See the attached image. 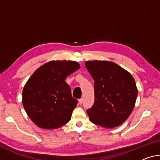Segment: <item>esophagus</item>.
<instances>
[{"label": "esophagus", "instance_id": "1", "mask_svg": "<svg viewBox=\"0 0 160 160\" xmlns=\"http://www.w3.org/2000/svg\"><path fill=\"white\" fill-rule=\"evenodd\" d=\"M78 102H79L80 104H82V103H83V99H82V98H81V99H78Z\"/></svg>", "mask_w": 160, "mask_h": 160}]
</instances>
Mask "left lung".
I'll use <instances>...</instances> for the list:
<instances>
[{
    "mask_svg": "<svg viewBox=\"0 0 160 160\" xmlns=\"http://www.w3.org/2000/svg\"><path fill=\"white\" fill-rule=\"evenodd\" d=\"M85 65L94 80V103L87 111L90 121L103 127L119 126L135 105L138 92L133 77L110 61H87Z\"/></svg>",
    "mask_w": 160,
    "mask_h": 160,
    "instance_id": "left-lung-1",
    "label": "left lung"
}]
</instances>
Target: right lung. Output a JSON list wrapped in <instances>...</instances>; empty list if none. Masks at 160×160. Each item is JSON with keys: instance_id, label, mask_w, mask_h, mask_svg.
Returning <instances> with one entry per match:
<instances>
[{"instance_id": "1", "label": "right lung", "mask_w": 160, "mask_h": 160, "mask_svg": "<svg viewBox=\"0 0 160 160\" xmlns=\"http://www.w3.org/2000/svg\"><path fill=\"white\" fill-rule=\"evenodd\" d=\"M76 61H53L39 67L23 88L24 109L39 127L56 129L70 121L78 100L72 97L66 77L79 69Z\"/></svg>"}]
</instances>
